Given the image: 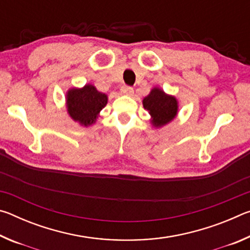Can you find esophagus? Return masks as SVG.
I'll use <instances>...</instances> for the list:
<instances>
[{
    "label": "esophagus",
    "instance_id": "1",
    "mask_svg": "<svg viewBox=\"0 0 250 250\" xmlns=\"http://www.w3.org/2000/svg\"><path fill=\"white\" fill-rule=\"evenodd\" d=\"M120 91H121V94H124V95H128V96L133 95V88L130 86H122Z\"/></svg>",
    "mask_w": 250,
    "mask_h": 250
}]
</instances>
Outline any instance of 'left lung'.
Instances as JSON below:
<instances>
[{"label": "left lung", "mask_w": 250, "mask_h": 250, "mask_svg": "<svg viewBox=\"0 0 250 250\" xmlns=\"http://www.w3.org/2000/svg\"><path fill=\"white\" fill-rule=\"evenodd\" d=\"M143 107L149 111L154 126H162L168 124L177 115L175 97L167 95L159 88H153L149 96L143 99Z\"/></svg>", "instance_id": "1"}]
</instances>
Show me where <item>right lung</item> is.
<instances>
[{
  "label": "right lung",
  "mask_w": 250,
  "mask_h": 250,
  "mask_svg": "<svg viewBox=\"0 0 250 250\" xmlns=\"http://www.w3.org/2000/svg\"><path fill=\"white\" fill-rule=\"evenodd\" d=\"M107 95L99 92L92 84H86L80 89L73 88L66 97L69 116L84 126L95 124L97 116L107 104Z\"/></svg>",
  "instance_id": "right-lung-1"
}]
</instances>
